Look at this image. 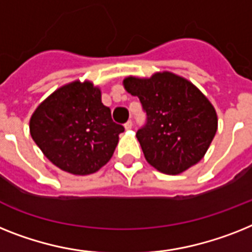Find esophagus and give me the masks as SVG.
<instances>
[{"label": "esophagus", "instance_id": "obj_1", "mask_svg": "<svg viewBox=\"0 0 252 252\" xmlns=\"http://www.w3.org/2000/svg\"><path fill=\"white\" fill-rule=\"evenodd\" d=\"M131 127H132V121L128 120V121L125 124V128H126V130H131Z\"/></svg>", "mask_w": 252, "mask_h": 252}]
</instances>
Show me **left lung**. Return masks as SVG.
Masks as SVG:
<instances>
[{"label": "left lung", "mask_w": 252, "mask_h": 252, "mask_svg": "<svg viewBox=\"0 0 252 252\" xmlns=\"http://www.w3.org/2000/svg\"><path fill=\"white\" fill-rule=\"evenodd\" d=\"M124 86L147 113L136 138L149 165L178 175L202 159L218 130V116L192 82L162 72L151 78L127 77Z\"/></svg>", "instance_id": "1"}]
</instances>
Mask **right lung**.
I'll list each match as a JSON object with an SVG mask.
<instances>
[{"label": "right lung", "instance_id": "right-lung-1", "mask_svg": "<svg viewBox=\"0 0 252 252\" xmlns=\"http://www.w3.org/2000/svg\"><path fill=\"white\" fill-rule=\"evenodd\" d=\"M29 130L54 165L74 175H89L111 159L125 128L113 122L99 87L74 81L39 104Z\"/></svg>", "mask_w": 252, "mask_h": 252}]
</instances>
